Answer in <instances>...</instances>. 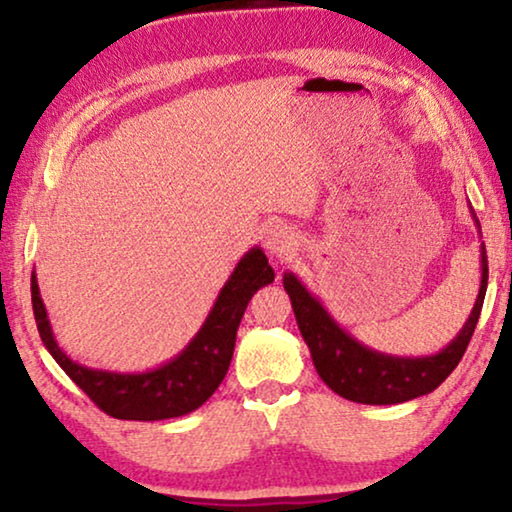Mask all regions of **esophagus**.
<instances>
[{
  "instance_id": "esophagus-1",
  "label": "esophagus",
  "mask_w": 512,
  "mask_h": 512,
  "mask_svg": "<svg viewBox=\"0 0 512 512\" xmlns=\"http://www.w3.org/2000/svg\"><path fill=\"white\" fill-rule=\"evenodd\" d=\"M263 247L272 258H279V261H282V258H289L293 254V249H296V235H293V230L289 226L277 223V226H270L265 230Z\"/></svg>"
}]
</instances>
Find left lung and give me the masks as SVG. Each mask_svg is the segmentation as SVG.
Returning <instances> with one entry per match:
<instances>
[{"label": "left lung", "instance_id": "obj_1", "mask_svg": "<svg viewBox=\"0 0 512 512\" xmlns=\"http://www.w3.org/2000/svg\"><path fill=\"white\" fill-rule=\"evenodd\" d=\"M471 216L480 233V221L473 214V209ZM282 282L291 298L300 335H303L305 345L310 347L312 363L321 380L347 401L394 405L431 394L459 366L461 356H464L468 342H471L475 324L480 319L482 300H485L487 254L485 244H480V291L466 324L461 326L457 338L450 345L426 356L384 354L363 345L331 317V312L300 282L296 272H284Z\"/></svg>", "mask_w": 512, "mask_h": 512}]
</instances>
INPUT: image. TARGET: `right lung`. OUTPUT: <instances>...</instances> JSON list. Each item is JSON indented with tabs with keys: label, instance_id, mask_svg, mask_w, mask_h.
Segmentation results:
<instances>
[{
	"label": "right lung",
	"instance_id": "right-lung-1",
	"mask_svg": "<svg viewBox=\"0 0 512 512\" xmlns=\"http://www.w3.org/2000/svg\"><path fill=\"white\" fill-rule=\"evenodd\" d=\"M275 279L268 256L261 247H251L228 282L221 286L212 310L202 321L200 331L170 361L142 373H116V370L88 368L69 359L55 340L44 300H41L37 272H32V307L41 342L58 366L88 394L97 408L116 419L158 422V419L184 417L198 410L219 389L233 359L235 335L251 296Z\"/></svg>",
	"mask_w": 512,
	"mask_h": 512
}]
</instances>
